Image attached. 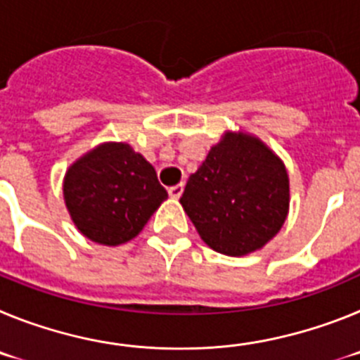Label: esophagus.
<instances>
[{
    "label": "esophagus",
    "mask_w": 360,
    "mask_h": 360,
    "mask_svg": "<svg viewBox=\"0 0 360 360\" xmlns=\"http://www.w3.org/2000/svg\"><path fill=\"white\" fill-rule=\"evenodd\" d=\"M167 193H169L171 198H180L184 193V184H178V186H173L167 189Z\"/></svg>",
    "instance_id": "esophagus-1"
}]
</instances>
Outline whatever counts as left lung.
Listing matches in <instances>:
<instances>
[{
    "label": "left lung",
    "instance_id": "left-lung-1",
    "mask_svg": "<svg viewBox=\"0 0 360 360\" xmlns=\"http://www.w3.org/2000/svg\"><path fill=\"white\" fill-rule=\"evenodd\" d=\"M180 203L212 250L245 256L265 247L287 219V169L259 139L227 131L189 176Z\"/></svg>",
    "mask_w": 360,
    "mask_h": 360
}]
</instances>
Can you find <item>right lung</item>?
<instances>
[{
  "instance_id": "add662e5",
  "label": "right lung",
  "mask_w": 360,
  "mask_h": 360,
  "mask_svg": "<svg viewBox=\"0 0 360 360\" xmlns=\"http://www.w3.org/2000/svg\"><path fill=\"white\" fill-rule=\"evenodd\" d=\"M66 209L88 240H133L167 198L157 171L126 142H106L73 162L63 184Z\"/></svg>"
}]
</instances>
